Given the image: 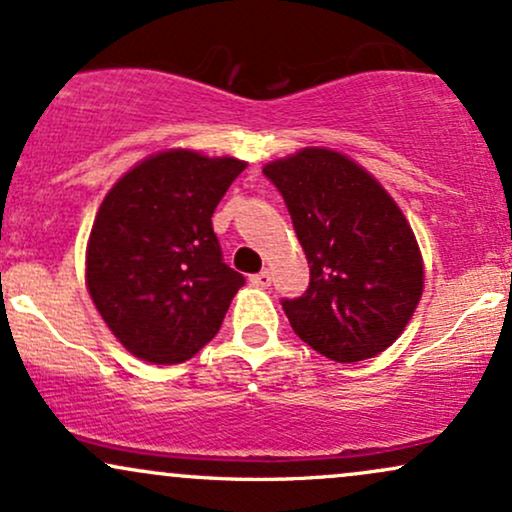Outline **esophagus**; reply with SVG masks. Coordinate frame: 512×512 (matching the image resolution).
<instances>
[{
  "mask_svg": "<svg viewBox=\"0 0 512 512\" xmlns=\"http://www.w3.org/2000/svg\"><path fill=\"white\" fill-rule=\"evenodd\" d=\"M250 281H252V284H255V286H260V289H267V286L272 284V274H269L267 269H262L260 274H252Z\"/></svg>",
  "mask_w": 512,
  "mask_h": 512,
  "instance_id": "esophagus-1",
  "label": "esophagus"
}]
</instances>
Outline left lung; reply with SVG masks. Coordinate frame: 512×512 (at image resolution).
<instances>
[{"mask_svg":"<svg viewBox=\"0 0 512 512\" xmlns=\"http://www.w3.org/2000/svg\"><path fill=\"white\" fill-rule=\"evenodd\" d=\"M284 195L310 286L284 301L293 332L322 356H378L409 325L424 293V257L407 216L354 158L305 146L262 168Z\"/></svg>","mask_w":512,"mask_h":512,"instance_id":"left-lung-1","label":"left lung"}]
</instances>
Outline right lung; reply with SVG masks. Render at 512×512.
<instances>
[{"label": "right lung", "mask_w": 512, "mask_h": 512, "mask_svg": "<svg viewBox=\"0 0 512 512\" xmlns=\"http://www.w3.org/2000/svg\"><path fill=\"white\" fill-rule=\"evenodd\" d=\"M245 168L166 149L108 190L86 243V289L132 356L173 366L216 337L245 279L223 264L211 214Z\"/></svg>", "instance_id": "right-lung-1"}]
</instances>
